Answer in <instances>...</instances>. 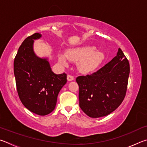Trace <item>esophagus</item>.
Here are the masks:
<instances>
[{"mask_svg": "<svg viewBox=\"0 0 147 147\" xmlns=\"http://www.w3.org/2000/svg\"><path fill=\"white\" fill-rule=\"evenodd\" d=\"M67 80L68 81H74V78L73 76H71L70 75H68L67 76Z\"/></svg>", "mask_w": 147, "mask_h": 147, "instance_id": "obj_1", "label": "esophagus"}]
</instances>
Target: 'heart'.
Instances as JSON below:
<instances>
[{
    "mask_svg": "<svg viewBox=\"0 0 147 147\" xmlns=\"http://www.w3.org/2000/svg\"><path fill=\"white\" fill-rule=\"evenodd\" d=\"M104 54L97 50L96 46L84 45L69 49L67 53H60L58 60L64 66H68L69 60L78 62L79 70L83 73L94 71L104 59Z\"/></svg>",
    "mask_w": 147,
    "mask_h": 147,
    "instance_id": "heart-1",
    "label": "heart"
}]
</instances>
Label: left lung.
<instances>
[{
  "label": "left lung",
  "instance_id": "obj_1",
  "mask_svg": "<svg viewBox=\"0 0 147 147\" xmlns=\"http://www.w3.org/2000/svg\"><path fill=\"white\" fill-rule=\"evenodd\" d=\"M129 74V63L119 48L116 56L99 70L78 77L81 110L92 118L114 112L125 98Z\"/></svg>",
  "mask_w": 147,
  "mask_h": 147
}]
</instances>
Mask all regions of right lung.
Listing matches in <instances>:
<instances>
[{
	"label": "right lung",
	"mask_w": 147,
	"mask_h": 147,
	"mask_svg": "<svg viewBox=\"0 0 147 147\" xmlns=\"http://www.w3.org/2000/svg\"><path fill=\"white\" fill-rule=\"evenodd\" d=\"M41 37L35 33L23 41L14 60V75L22 105L35 114L46 115L55 109L58 94L67 79L66 74L53 73L48 57L35 53L34 40Z\"/></svg>",
	"instance_id": "1"
}]
</instances>
